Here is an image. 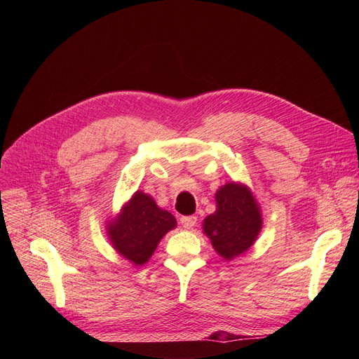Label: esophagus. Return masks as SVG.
Returning a JSON list of instances; mask_svg holds the SVG:
<instances>
[{"instance_id": "1", "label": "esophagus", "mask_w": 359, "mask_h": 359, "mask_svg": "<svg viewBox=\"0 0 359 359\" xmlns=\"http://www.w3.org/2000/svg\"><path fill=\"white\" fill-rule=\"evenodd\" d=\"M180 222H181L184 229H193V227L196 226L198 217L196 215H184V217H181Z\"/></svg>"}]
</instances>
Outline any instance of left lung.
I'll list each match as a JSON object with an SVG mask.
<instances>
[{
	"instance_id": "obj_1",
	"label": "left lung",
	"mask_w": 359,
	"mask_h": 359,
	"mask_svg": "<svg viewBox=\"0 0 359 359\" xmlns=\"http://www.w3.org/2000/svg\"><path fill=\"white\" fill-rule=\"evenodd\" d=\"M215 212L203 220V233L217 253L231 260L255 244L262 229V214L244 184H224L215 193Z\"/></svg>"
}]
</instances>
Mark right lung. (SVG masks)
Returning <instances> with one entry per match:
<instances>
[{
    "mask_svg": "<svg viewBox=\"0 0 359 359\" xmlns=\"http://www.w3.org/2000/svg\"><path fill=\"white\" fill-rule=\"evenodd\" d=\"M175 226V217L169 211L158 208L149 194L136 191L121 212L107 223L106 231L119 255L133 265H144L161 238Z\"/></svg>",
    "mask_w": 359,
    "mask_h": 359,
    "instance_id": "1",
    "label": "right lung"
}]
</instances>
